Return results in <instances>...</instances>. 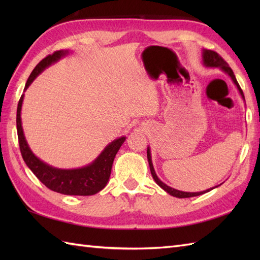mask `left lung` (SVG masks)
Instances as JSON below:
<instances>
[{
    "instance_id": "8db88e82",
    "label": "left lung",
    "mask_w": 260,
    "mask_h": 260,
    "mask_svg": "<svg viewBox=\"0 0 260 260\" xmlns=\"http://www.w3.org/2000/svg\"><path fill=\"white\" fill-rule=\"evenodd\" d=\"M203 63L206 64L207 67H220L222 70H224L225 73H227V74L231 77V79L234 80L236 86L238 87V89H239V91H240V93H241L242 98L245 99L244 92H242V89L240 88V86H239V84H238V81H237V79H236V77H235V74H234L233 69H231V68L229 67V64H228L227 62H225V60H224L221 56H220L219 53H217V52L213 51V50H203ZM147 159H148V164H150V170H151V174H152V176H153V179L155 180L156 183H157L159 186H161L164 191H167L168 193H170L171 196L176 197V198H192V197L201 196V194H203V193L209 192V191H211V190L213 189V187H212V189H209V190L202 191V192H192V193H191V192H183V191H179V190L172 189V187H170V186H168L167 184H164L163 182H162L161 180H159V179L157 178V176H156L155 171H154L153 164H152L150 150H148V148H147Z\"/></svg>"
}]
</instances>
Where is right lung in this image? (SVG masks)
<instances>
[{"instance_id": "add662e5", "label": "right lung", "mask_w": 260, "mask_h": 260, "mask_svg": "<svg viewBox=\"0 0 260 260\" xmlns=\"http://www.w3.org/2000/svg\"><path fill=\"white\" fill-rule=\"evenodd\" d=\"M66 53H67V51H54L52 54H48L45 59H42L36 66V68L33 69L30 77L27 78L24 90L31 85V82L36 79V77L43 69L47 68L51 63L56 62L57 60L63 57ZM22 102H23V95L20 98L18 110H16V129H18L19 146L22 157H23L27 168L32 171L33 174L48 189L58 193H62V194L92 196L103 190L109 180L114 158L119 147L124 143L125 137H119L118 140L110 143L101 155L97 157L96 161L86 168L77 170H58L51 168L35 156V154L31 152L26 144L23 129H22L21 125Z\"/></svg>"}]
</instances>
